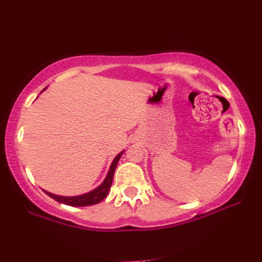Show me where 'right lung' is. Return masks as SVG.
<instances>
[{
	"mask_svg": "<svg viewBox=\"0 0 262 262\" xmlns=\"http://www.w3.org/2000/svg\"><path fill=\"white\" fill-rule=\"evenodd\" d=\"M122 154H123V151L120 152V154L115 157L114 161H113L110 172H108L105 181H103L102 184L98 187V188L93 189L92 191L86 192V194H83L80 196H72V197L58 196V195L51 194V192L46 191L47 195L50 196L51 199H53L54 201L59 202V203H63V204L71 205V206H88V205L98 204L108 195V191H110L112 182H113V177H114L116 165H117L118 161H120Z\"/></svg>",
	"mask_w": 262,
	"mask_h": 262,
	"instance_id": "right-lung-1",
	"label": "right lung"
}]
</instances>
